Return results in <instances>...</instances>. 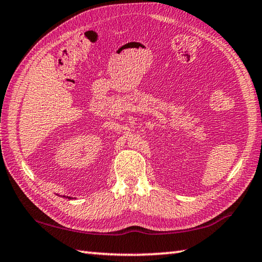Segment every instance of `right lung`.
Here are the masks:
<instances>
[{"mask_svg":"<svg viewBox=\"0 0 262 262\" xmlns=\"http://www.w3.org/2000/svg\"><path fill=\"white\" fill-rule=\"evenodd\" d=\"M64 198H66V196H64ZM67 198H68V196H67ZM68 199H70V198H68Z\"/></svg>","mask_w":262,"mask_h":262,"instance_id":"obj_1","label":"right lung"}]
</instances>
